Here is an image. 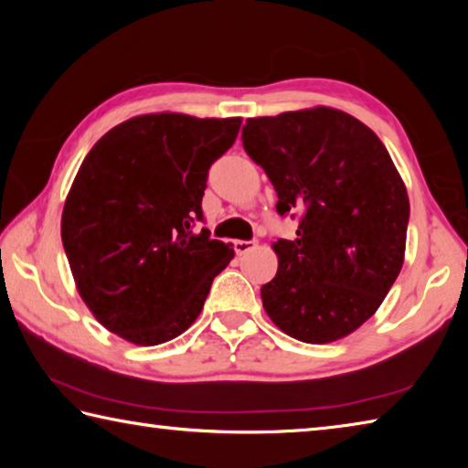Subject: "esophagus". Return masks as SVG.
Masks as SVG:
<instances>
[{
  "label": "esophagus",
  "instance_id": "1",
  "mask_svg": "<svg viewBox=\"0 0 468 468\" xmlns=\"http://www.w3.org/2000/svg\"><path fill=\"white\" fill-rule=\"evenodd\" d=\"M253 248H256V241H241V239L233 241V250H235L237 256H243V253L251 251Z\"/></svg>",
  "mask_w": 468,
  "mask_h": 468
}]
</instances>
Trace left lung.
I'll list each match as a JSON object with an SVG mask.
<instances>
[{
    "label": "left lung",
    "mask_w": 468,
    "mask_h": 468,
    "mask_svg": "<svg viewBox=\"0 0 468 468\" xmlns=\"http://www.w3.org/2000/svg\"><path fill=\"white\" fill-rule=\"evenodd\" d=\"M245 153L266 171L281 217L299 215L297 239H279L276 276L260 289L284 335L324 345L367 322L405 262L409 196L366 123L314 107L251 117Z\"/></svg>",
    "instance_id": "1"
}]
</instances>
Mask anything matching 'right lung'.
<instances>
[{"instance_id": "1", "label": "right lung", "mask_w": 468, "mask_h": 468, "mask_svg": "<svg viewBox=\"0 0 468 468\" xmlns=\"http://www.w3.org/2000/svg\"><path fill=\"white\" fill-rule=\"evenodd\" d=\"M241 117L148 113L109 130L78 169L61 215L76 289L109 332L154 346L200 315L235 251L210 239L202 196Z\"/></svg>"}]
</instances>
